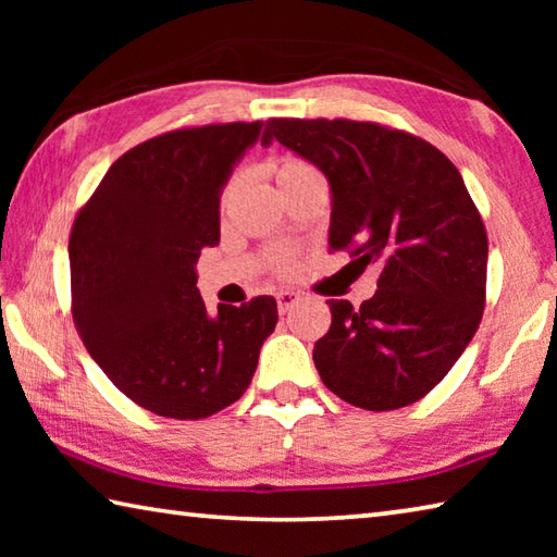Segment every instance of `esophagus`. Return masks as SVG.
Returning a JSON list of instances; mask_svg holds the SVG:
<instances>
[{"label":"esophagus","mask_w":557,"mask_h":557,"mask_svg":"<svg viewBox=\"0 0 557 557\" xmlns=\"http://www.w3.org/2000/svg\"><path fill=\"white\" fill-rule=\"evenodd\" d=\"M275 299H277V309H280V314H287L292 307H297L299 305V292H292V289H282V292H277L275 295Z\"/></svg>","instance_id":"esophagus-1"}]
</instances>
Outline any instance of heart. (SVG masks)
Returning a JSON list of instances; mask_svg holds the SVG:
<instances>
[{"instance_id":"obj_1","label":"heart","mask_w":557,"mask_h":557,"mask_svg":"<svg viewBox=\"0 0 557 557\" xmlns=\"http://www.w3.org/2000/svg\"><path fill=\"white\" fill-rule=\"evenodd\" d=\"M268 169L272 172V176H275L280 191H287V188L297 186V184L312 182V178H322V174H319L317 166H312L309 162H305V159H297V157L275 159V162H270ZM235 186H238V182H235V178H233V182L225 184L223 194H221V206H223V209L233 199Z\"/></svg>"}]
</instances>
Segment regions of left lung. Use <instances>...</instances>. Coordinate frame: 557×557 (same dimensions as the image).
I'll use <instances>...</instances> for the list:
<instances>
[{
	"mask_svg": "<svg viewBox=\"0 0 557 557\" xmlns=\"http://www.w3.org/2000/svg\"><path fill=\"white\" fill-rule=\"evenodd\" d=\"M277 139L326 176L332 250L379 268V289L354 309L329 299L332 326L314 366L338 398L395 410L428 395L476 334L486 297V231L457 166L425 139L375 122L272 117Z\"/></svg>",
	"mask_w": 557,
	"mask_h": 557,
	"instance_id": "8db88e82",
	"label": "left lung"
}]
</instances>
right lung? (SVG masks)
Returning a JSON list of instances; mask_svg holds the SVG:
<instances>
[{
  "label": "right lung",
  "mask_w": 557,
  "mask_h": 557,
  "mask_svg": "<svg viewBox=\"0 0 557 557\" xmlns=\"http://www.w3.org/2000/svg\"><path fill=\"white\" fill-rule=\"evenodd\" d=\"M262 122L174 129L122 154L75 215L73 322L102 373L149 412L201 420L248 388L277 301L206 312L201 248L221 240V194Z\"/></svg>",
  "instance_id": "add662e5"
}]
</instances>
